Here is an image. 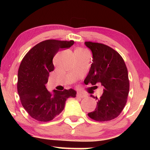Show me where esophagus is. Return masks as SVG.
Returning <instances> with one entry per match:
<instances>
[{
  "mask_svg": "<svg viewBox=\"0 0 150 150\" xmlns=\"http://www.w3.org/2000/svg\"><path fill=\"white\" fill-rule=\"evenodd\" d=\"M77 97H79V98H83V97H85V95H84V94L78 93L77 94Z\"/></svg>",
  "mask_w": 150,
  "mask_h": 150,
  "instance_id": "1",
  "label": "esophagus"
}]
</instances>
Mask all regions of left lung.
<instances>
[{
  "mask_svg": "<svg viewBox=\"0 0 150 150\" xmlns=\"http://www.w3.org/2000/svg\"><path fill=\"white\" fill-rule=\"evenodd\" d=\"M93 55V62L85 80L97 88L103 87V94L97 100L95 111L88 115L97 121L111 120L119 115L126 104L129 83L128 69L122 57L105 44L85 42Z\"/></svg>",
  "mask_w": 150,
  "mask_h": 150,
  "instance_id": "left-lung-1",
  "label": "left lung"
}]
</instances>
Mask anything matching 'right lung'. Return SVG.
I'll return each mask as SVG.
<instances>
[{
	"label": "right lung",
	"mask_w": 150,
	"mask_h": 150,
	"mask_svg": "<svg viewBox=\"0 0 150 150\" xmlns=\"http://www.w3.org/2000/svg\"><path fill=\"white\" fill-rule=\"evenodd\" d=\"M74 41L46 40L32 47L22 59L18 71L17 90L22 106L37 120L47 122L62 112L69 97H75L73 89L47 91L46 84L53 71V59L60 49H67Z\"/></svg>",
	"instance_id": "right-lung-1"
}]
</instances>
